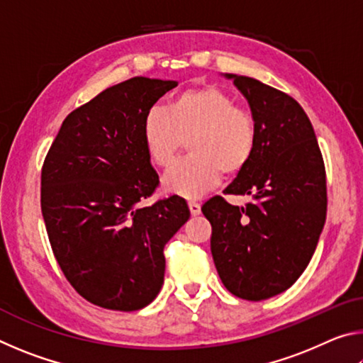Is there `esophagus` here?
Instances as JSON below:
<instances>
[{"mask_svg": "<svg viewBox=\"0 0 363 363\" xmlns=\"http://www.w3.org/2000/svg\"><path fill=\"white\" fill-rule=\"evenodd\" d=\"M189 210H190V214L192 216H199L201 208H200V203H196V201H189Z\"/></svg>", "mask_w": 363, "mask_h": 363, "instance_id": "1", "label": "esophagus"}]
</instances>
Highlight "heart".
I'll return each instance as SVG.
<instances>
[{"mask_svg": "<svg viewBox=\"0 0 363 363\" xmlns=\"http://www.w3.org/2000/svg\"><path fill=\"white\" fill-rule=\"evenodd\" d=\"M186 139L190 155L164 176L163 187L199 199L223 173L235 176L250 163L257 143L256 120L225 91L195 86L171 97L164 110L152 108L143 125L147 157L157 168H169Z\"/></svg>", "mask_w": 363, "mask_h": 363, "instance_id": "b5f03b06", "label": "heart"}]
</instances>
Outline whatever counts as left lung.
Here are the masks:
<instances>
[{"instance_id":"8db88e82","label":"left lung","mask_w":363,"mask_h":363,"mask_svg":"<svg viewBox=\"0 0 363 363\" xmlns=\"http://www.w3.org/2000/svg\"><path fill=\"white\" fill-rule=\"evenodd\" d=\"M248 101L257 126L250 163L224 192L250 195L245 206L213 196L211 255L232 294L262 301L285 291L309 264L327 218V176L303 107L255 78L225 73Z\"/></svg>"}]
</instances>
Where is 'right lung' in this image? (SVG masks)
<instances>
[{"instance_id": "add662e5", "label": "right lung", "mask_w": 363, "mask_h": 363, "mask_svg": "<svg viewBox=\"0 0 363 363\" xmlns=\"http://www.w3.org/2000/svg\"><path fill=\"white\" fill-rule=\"evenodd\" d=\"M173 79L134 77L67 116L41 169V213L60 269L104 309L150 304L164 279V245L186 224L177 195L139 208L158 186L143 125Z\"/></svg>"}]
</instances>
